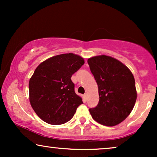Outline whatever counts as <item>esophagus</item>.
I'll return each mask as SVG.
<instances>
[{
    "instance_id": "obj_1",
    "label": "esophagus",
    "mask_w": 157,
    "mask_h": 157,
    "mask_svg": "<svg viewBox=\"0 0 157 157\" xmlns=\"http://www.w3.org/2000/svg\"><path fill=\"white\" fill-rule=\"evenodd\" d=\"M83 100H84V101H87V94H85L83 96Z\"/></svg>"
}]
</instances>
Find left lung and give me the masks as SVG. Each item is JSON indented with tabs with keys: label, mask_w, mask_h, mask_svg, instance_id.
Here are the masks:
<instances>
[{
	"label": "left lung",
	"mask_w": 157,
	"mask_h": 157,
	"mask_svg": "<svg viewBox=\"0 0 157 157\" xmlns=\"http://www.w3.org/2000/svg\"><path fill=\"white\" fill-rule=\"evenodd\" d=\"M90 70L97 83L98 104L90 109L96 122L107 126L117 125L132 112L137 93L134 77L119 60L105 55L88 59Z\"/></svg>",
	"instance_id": "left-lung-1"
}]
</instances>
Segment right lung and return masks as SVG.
<instances>
[{"label": "right lung", "instance_id": "obj_1", "mask_svg": "<svg viewBox=\"0 0 157 157\" xmlns=\"http://www.w3.org/2000/svg\"><path fill=\"white\" fill-rule=\"evenodd\" d=\"M83 64L82 57L63 53L49 58L36 68L29 81V100L43 121L59 125L72 119L83 101L75 93L71 78Z\"/></svg>", "mask_w": 157, "mask_h": 157}]
</instances>
